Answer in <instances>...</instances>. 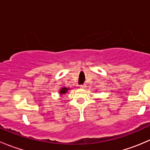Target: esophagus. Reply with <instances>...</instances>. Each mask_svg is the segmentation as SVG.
<instances>
[{
	"instance_id": "esophagus-1",
	"label": "esophagus",
	"mask_w": 150,
	"mask_h": 150,
	"mask_svg": "<svg viewBox=\"0 0 150 150\" xmlns=\"http://www.w3.org/2000/svg\"><path fill=\"white\" fill-rule=\"evenodd\" d=\"M86 86L85 84H83V85H81V86H80V88H86Z\"/></svg>"
}]
</instances>
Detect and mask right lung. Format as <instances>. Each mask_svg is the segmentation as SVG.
<instances>
[{"label": "right lung", "instance_id": "1", "mask_svg": "<svg viewBox=\"0 0 150 150\" xmlns=\"http://www.w3.org/2000/svg\"><path fill=\"white\" fill-rule=\"evenodd\" d=\"M69 90V88H67V87H62L60 88L59 90V93L60 95H62V94H65L68 92V91Z\"/></svg>", "mask_w": 150, "mask_h": 150}]
</instances>
